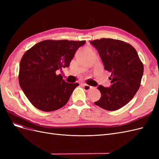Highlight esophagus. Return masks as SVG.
I'll return each mask as SVG.
<instances>
[{"instance_id": "esophagus-1", "label": "esophagus", "mask_w": 159, "mask_h": 159, "mask_svg": "<svg viewBox=\"0 0 159 159\" xmlns=\"http://www.w3.org/2000/svg\"><path fill=\"white\" fill-rule=\"evenodd\" d=\"M83 87H84V89L85 91H89L90 89H92V87L91 86L88 85V84H83Z\"/></svg>"}]
</instances>
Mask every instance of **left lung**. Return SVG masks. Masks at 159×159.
<instances>
[{"label": "left lung", "mask_w": 159, "mask_h": 159, "mask_svg": "<svg viewBox=\"0 0 159 159\" xmlns=\"http://www.w3.org/2000/svg\"><path fill=\"white\" fill-rule=\"evenodd\" d=\"M98 50L104 68L111 74L109 88L99 85L101 98L94 102L107 111L123 107L131 101L141 85L143 64L136 50L127 42L111 38L90 42Z\"/></svg>", "instance_id": "8db88e82"}]
</instances>
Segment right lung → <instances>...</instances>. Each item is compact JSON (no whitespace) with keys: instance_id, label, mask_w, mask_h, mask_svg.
I'll list each match as a JSON object with an SVG mask.
<instances>
[{"instance_id":"add662e5","label":"right lung","mask_w":159,"mask_h":159,"mask_svg":"<svg viewBox=\"0 0 159 159\" xmlns=\"http://www.w3.org/2000/svg\"><path fill=\"white\" fill-rule=\"evenodd\" d=\"M86 41L46 40L27 50L20 62L19 84L30 102L43 111L67 103L78 83L65 81L56 71L69 67L75 52Z\"/></svg>"}]
</instances>
